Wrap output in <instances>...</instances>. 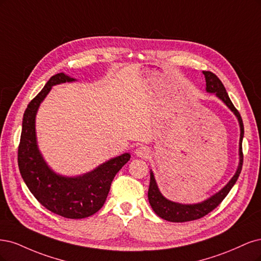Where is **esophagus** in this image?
Masks as SVG:
<instances>
[{
	"instance_id": "obj_1",
	"label": "esophagus",
	"mask_w": 261,
	"mask_h": 261,
	"mask_svg": "<svg viewBox=\"0 0 261 261\" xmlns=\"http://www.w3.org/2000/svg\"><path fill=\"white\" fill-rule=\"evenodd\" d=\"M149 149L146 147V146H139L137 149H136V155L138 157H141V158H147L149 157Z\"/></svg>"
}]
</instances>
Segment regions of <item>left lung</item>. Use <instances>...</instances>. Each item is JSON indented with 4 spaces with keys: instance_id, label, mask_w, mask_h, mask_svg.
Here are the masks:
<instances>
[{
    "instance_id": "8db88e82",
    "label": "left lung",
    "mask_w": 261,
    "mask_h": 261,
    "mask_svg": "<svg viewBox=\"0 0 261 261\" xmlns=\"http://www.w3.org/2000/svg\"><path fill=\"white\" fill-rule=\"evenodd\" d=\"M206 80V91L208 93H215V95L221 99L222 102L226 105L230 111L235 115L240 124V143H239V155H240V162L238 169L235 171V174L232 176V179L225 184V186L219 191L217 192L216 194L210 196L209 198L200 201L197 204H180L175 203V201L169 200L166 198L161 191L158 189V186L155 180V176L153 171L150 170V182H149V188H148V201L150 204V207L153 208L155 214L161 217L162 219L170 221V222H187L199 219V218L206 216L210 212L219 206V204L224 199V197L229 194L230 190L233 188L235 182L238 181L239 175L242 170L243 166V150H242V142L244 137V125L243 120L238 109L234 107L232 104L231 99L226 93L225 88L222 85L220 79L217 77L215 73L212 71H203Z\"/></svg>"
}]
</instances>
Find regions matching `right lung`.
Segmentation results:
<instances>
[{
  "instance_id": "right-lung-1",
  "label": "right lung",
  "mask_w": 261,
  "mask_h": 261,
  "mask_svg": "<svg viewBox=\"0 0 261 261\" xmlns=\"http://www.w3.org/2000/svg\"><path fill=\"white\" fill-rule=\"evenodd\" d=\"M72 81L75 79L64 72L53 75L27 106L22 118L18 167L24 183L42 206L68 219H82L103 207L115 175L131 155L124 153L77 176L58 174L48 167L38 147L36 116L53 86Z\"/></svg>"
}]
</instances>
